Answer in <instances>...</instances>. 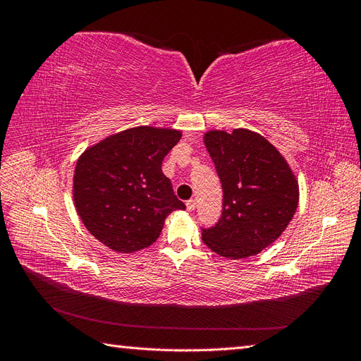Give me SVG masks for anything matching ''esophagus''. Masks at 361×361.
Listing matches in <instances>:
<instances>
[{
    "instance_id": "esophagus-1",
    "label": "esophagus",
    "mask_w": 361,
    "mask_h": 361,
    "mask_svg": "<svg viewBox=\"0 0 361 361\" xmlns=\"http://www.w3.org/2000/svg\"><path fill=\"white\" fill-rule=\"evenodd\" d=\"M195 206H197V202H195L194 199H191V200L187 202V209H188V211H194Z\"/></svg>"
}]
</instances>
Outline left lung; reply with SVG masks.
<instances>
[{
  "label": "left lung",
  "mask_w": 361,
  "mask_h": 361,
  "mask_svg": "<svg viewBox=\"0 0 361 361\" xmlns=\"http://www.w3.org/2000/svg\"><path fill=\"white\" fill-rule=\"evenodd\" d=\"M223 187V214L203 243L227 259L259 255L286 231L300 200L288 161L255 130L211 129L203 137Z\"/></svg>",
  "instance_id": "left-lung-1"
}]
</instances>
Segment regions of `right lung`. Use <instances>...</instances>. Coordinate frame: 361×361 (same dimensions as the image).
Returning <instances> with one entry per match:
<instances>
[{"label": "right lung", "instance_id": "add662e5", "mask_svg": "<svg viewBox=\"0 0 361 361\" xmlns=\"http://www.w3.org/2000/svg\"><path fill=\"white\" fill-rule=\"evenodd\" d=\"M180 137L178 129L137 126L82 152L73 203L97 241L117 253H135L157 241L173 211L185 209L161 169Z\"/></svg>", "mask_w": 361, "mask_h": 361}]
</instances>
